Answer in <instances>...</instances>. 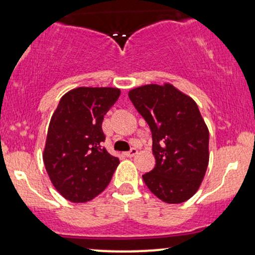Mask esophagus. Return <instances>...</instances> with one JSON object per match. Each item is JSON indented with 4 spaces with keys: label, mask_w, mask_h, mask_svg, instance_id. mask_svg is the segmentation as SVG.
<instances>
[{
    "label": "esophagus",
    "mask_w": 255,
    "mask_h": 255,
    "mask_svg": "<svg viewBox=\"0 0 255 255\" xmlns=\"http://www.w3.org/2000/svg\"><path fill=\"white\" fill-rule=\"evenodd\" d=\"M137 153V150H136V148H130V150L129 151H128V152H126V156H127V157H134V156H135V154Z\"/></svg>",
    "instance_id": "obj_1"
}]
</instances>
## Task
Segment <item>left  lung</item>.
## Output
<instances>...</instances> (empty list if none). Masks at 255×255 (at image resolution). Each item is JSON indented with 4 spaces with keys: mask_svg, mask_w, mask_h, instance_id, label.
I'll return each mask as SVG.
<instances>
[{
    "mask_svg": "<svg viewBox=\"0 0 255 255\" xmlns=\"http://www.w3.org/2000/svg\"><path fill=\"white\" fill-rule=\"evenodd\" d=\"M152 133L156 165L142 175L147 188L168 204L188 200L209 165V129L197 103L171 85H145L128 93Z\"/></svg>",
    "mask_w": 255,
    "mask_h": 255,
    "instance_id": "1",
    "label": "left lung"
}]
</instances>
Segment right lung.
I'll list each match as a JSON object with an SVG mask.
<instances>
[{
  "label": "right lung",
  "mask_w": 255,
  "mask_h": 255,
  "mask_svg": "<svg viewBox=\"0 0 255 255\" xmlns=\"http://www.w3.org/2000/svg\"><path fill=\"white\" fill-rule=\"evenodd\" d=\"M119 89L78 87L60 99L52 115L43 159L57 192L72 203H86L109 184L120 160L102 146L104 115Z\"/></svg>",
  "instance_id": "right-lung-1"
}]
</instances>
